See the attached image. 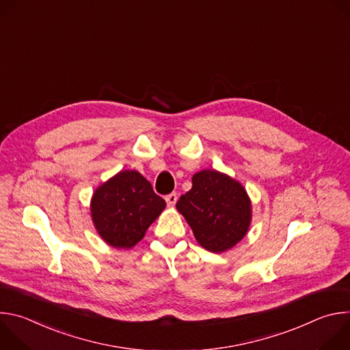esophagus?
<instances>
[{"label":"esophagus","instance_id":"esophagus-1","mask_svg":"<svg viewBox=\"0 0 350 350\" xmlns=\"http://www.w3.org/2000/svg\"><path fill=\"white\" fill-rule=\"evenodd\" d=\"M165 199H166V204H167L169 206H174V205H176V202H177V193L172 192V193L166 195V196H165Z\"/></svg>","mask_w":350,"mask_h":350}]
</instances>
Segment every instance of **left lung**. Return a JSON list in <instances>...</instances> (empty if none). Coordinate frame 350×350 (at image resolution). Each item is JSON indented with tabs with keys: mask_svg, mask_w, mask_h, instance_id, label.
<instances>
[{
	"mask_svg": "<svg viewBox=\"0 0 350 350\" xmlns=\"http://www.w3.org/2000/svg\"><path fill=\"white\" fill-rule=\"evenodd\" d=\"M176 208L198 243L213 254L235 246L252 220L251 199L241 183L209 169L192 176V188L180 196Z\"/></svg>",
	"mask_w": 350,
	"mask_h": 350,
	"instance_id": "left-lung-1",
	"label": "left lung"
}]
</instances>
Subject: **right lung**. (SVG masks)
I'll list each match as a JSON object with an SVG mask.
<instances>
[{
    "label": "right lung",
    "instance_id": "obj_1",
    "mask_svg": "<svg viewBox=\"0 0 350 350\" xmlns=\"http://www.w3.org/2000/svg\"><path fill=\"white\" fill-rule=\"evenodd\" d=\"M165 208L166 202L141 173L122 170L95 189L90 209L96 232L108 245L130 249Z\"/></svg>",
    "mask_w": 350,
    "mask_h": 350
}]
</instances>
